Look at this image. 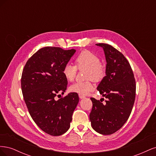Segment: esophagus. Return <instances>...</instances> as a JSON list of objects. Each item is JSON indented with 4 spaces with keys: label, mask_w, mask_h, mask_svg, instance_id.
Listing matches in <instances>:
<instances>
[{
    "label": "esophagus",
    "mask_w": 156,
    "mask_h": 156,
    "mask_svg": "<svg viewBox=\"0 0 156 156\" xmlns=\"http://www.w3.org/2000/svg\"><path fill=\"white\" fill-rule=\"evenodd\" d=\"M79 97L80 99H83V98H85V96H83V95H81V94H79Z\"/></svg>",
    "instance_id": "1"
}]
</instances>
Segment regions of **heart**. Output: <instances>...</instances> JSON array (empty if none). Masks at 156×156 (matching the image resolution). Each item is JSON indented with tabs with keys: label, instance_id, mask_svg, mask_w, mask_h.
I'll list each match as a JSON object with an SVG mask.
<instances>
[{
	"label": "heart",
	"instance_id": "1",
	"mask_svg": "<svg viewBox=\"0 0 156 156\" xmlns=\"http://www.w3.org/2000/svg\"><path fill=\"white\" fill-rule=\"evenodd\" d=\"M76 66L69 63L66 64L62 73L66 79L72 81L76 76L77 68L79 69H87V79H91L94 81H100L105 75V67L100 63L98 56L89 51H83L75 58ZM94 90L92 83L90 81L76 82L69 87V91L81 95H87Z\"/></svg>",
	"mask_w": 156,
	"mask_h": 156
}]
</instances>
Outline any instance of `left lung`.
<instances>
[{"label":"left lung","mask_w":156,"mask_h":156,"mask_svg":"<svg viewBox=\"0 0 156 156\" xmlns=\"http://www.w3.org/2000/svg\"><path fill=\"white\" fill-rule=\"evenodd\" d=\"M103 48L106 60L105 76L97 90L107 98L103 104L91 98L90 120L92 128L102 135L115 133L129 119L135 99L136 84L133 71L125 56L112 46L97 44Z\"/></svg>","instance_id":"obj_1"}]
</instances>
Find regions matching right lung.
Wrapping results in <instances>:
<instances>
[{
	"instance_id": "add662e5",
	"label": "right lung",
	"mask_w": 156,
	"mask_h": 156,
	"mask_svg": "<svg viewBox=\"0 0 156 156\" xmlns=\"http://www.w3.org/2000/svg\"><path fill=\"white\" fill-rule=\"evenodd\" d=\"M75 52L73 49L45 47L31 56L23 70L21 90L28 110L37 126L53 136L69 129L79 101L78 94L72 92L55 99L66 90L68 81L62 69Z\"/></svg>"
}]
</instances>
